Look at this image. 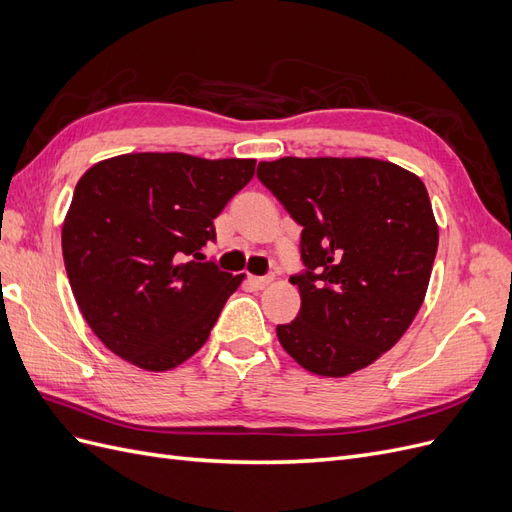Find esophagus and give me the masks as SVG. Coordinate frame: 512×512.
Instances as JSON below:
<instances>
[{
  "label": "esophagus",
  "mask_w": 512,
  "mask_h": 512,
  "mask_svg": "<svg viewBox=\"0 0 512 512\" xmlns=\"http://www.w3.org/2000/svg\"><path fill=\"white\" fill-rule=\"evenodd\" d=\"M271 282H273V275H262V277H258V275H252V277H250V284H252L256 290L267 288Z\"/></svg>",
  "instance_id": "1"
}]
</instances>
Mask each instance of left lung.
Instances as JSON below:
<instances>
[{
	"instance_id": "obj_1",
	"label": "left lung",
	"mask_w": 512,
	"mask_h": 512,
	"mask_svg": "<svg viewBox=\"0 0 512 512\" xmlns=\"http://www.w3.org/2000/svg\"><path fill=\"white\" fill-rule=\"evenodd\" d=\"M258 179L303 226L299 316L277 339L301 367L342 378L374 363L423 305L438 224L425 183L374 158H280Z\"/></svg>"
}]
</instances>
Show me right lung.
Instances as JSON below:
<instances>
[{"label":"right lung","mask_w":512,"mask_h":512,"mask_svg":"<svg viewBox=\"0 0 512 512\" xmlns=\"http://www.w3.org/2000/svg\"><path fill=\"white\" fill-rule=\"evenodd\" d=\"M254 170L256 160L126 153L79 179L61 250L76 305L108 350L168 371L203 348L243 275L200 260Z\"/></svg>","instance_id":"obj_1"}]
</instances>
